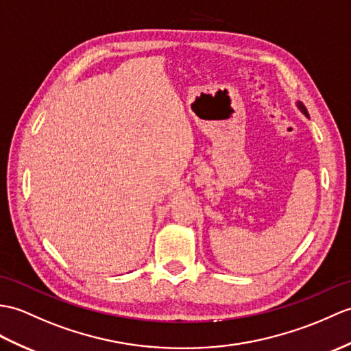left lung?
Here are the masks:
<instances>
[{
	"instance_id": "obj_1",
	"label": "left lung",
	"mask_w": 351,
	"mask_h": 351,
	"mask_svg": "<svg viewBox=\"0 0 351 351\" xmlns=\"http://www.w3.org/2000/svg\"><path fill=\"white\" fill-rule=\"evenodd\" d=\"M298 108L300 109V112H302L305 117H308V110H306V108H305V106H304L302 103H300V101H298Z\"/></svg>"
}]
</instances>
